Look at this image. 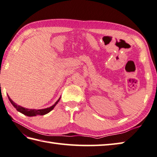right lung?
<instances>
[{
	"instance_id": "add662e5",
	"label": "right lung",
	"mask_w": 157,
	"mask_h": 157,
	"mask_svg": "<svg viewBox=\"0 0 157 157\" xmlns=\"http://www.w3.org/2000/svg\"><path fill=\"white\" fill-rule=\"evenodd\" d=\"M8 98H9V101H10L11 103L13 105V107L17 110L18 112H20L21 113H23V114L28 116H35L36 115L43 116V115L46 114V113H49L54 109V107L56 106V104L58 103V101H59L60 99H60H58L56 103H55L54 105L51 106L50 107H48V108H45V109H30L24 108V107H22L17 105L16 103H14L13 101L10 99V97H9V96H8Z\"/></svg>"
}]
</instances>
